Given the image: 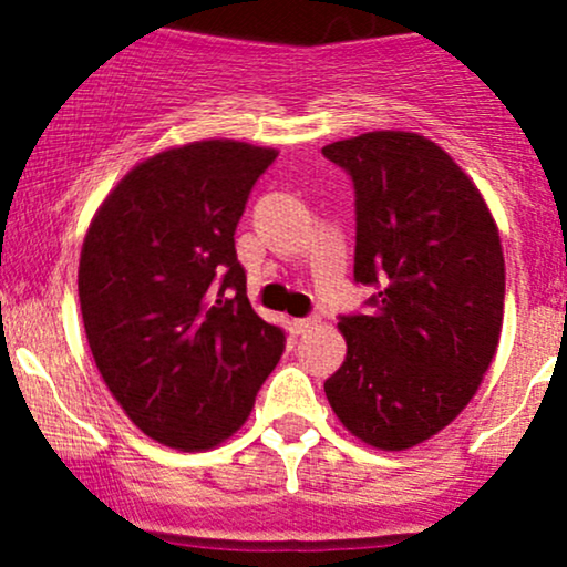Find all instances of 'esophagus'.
<instances>
[{"label":"esophagus","mask_w":567,"mask_h":567,"mask_svg":"<svg viewBox=\"0 0 567 567\" xmlns=\"http://www.w3.org/2000/svg\"><path fill=\"white\" fill-rule=\"evenodd\" d=\"M317 322H320V320H317V317H303V320H292V330H296V333H306V330L315 328Z\"/></svg>","instance_id":"34e87169"}]
</instances>
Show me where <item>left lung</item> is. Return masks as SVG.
I'll list each match as a JSON object with an SVG mask.
<instances>
[{
    "label": "left lung",
    "mask_w": 567,
    "mask_h": 567,
    "mask_svg": "<svg viewBox=\"0 0 567 567\" xmlns=\"http://www.w3.org/2000/svg\"><path fill=\"white\" fill-rule=\"evenodd\" d=\"M322 154L354 181V279L381 288L373 315L338 322L347 360L324 394L357 440L408 451L470 405L496 357L506 290L496 218L419 133L373 130Z\"/></svg>",
    "instance_id": "obj_1"
}]
</instances>
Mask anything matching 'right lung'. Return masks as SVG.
Instances as JSON below:
<instances>
[{
    "instance_id": "add662e5",
    "label": "right lung",
    "mask_w": 567,
    "mask_h": 567,
    "mask_svg": "<svg viewBox=\"0 0 567 567\" xmlns=\"http://www.w3.org/2000/svg\"><path fill=\"white\" fill-rule=\"evenodd\" d=\"M277 148L213 138L146 157L95 210L80 306L97 373L146 437L210 451L250 415L285 333L252 311L234 231Z\"/></svg>"
}]
</instances>
